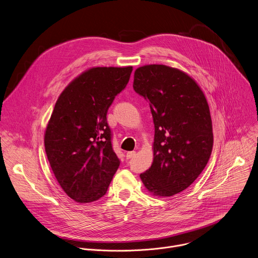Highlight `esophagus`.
Instances as JSON below:
<instances>
[{
    "instance_id": "obj_1",
    "label": "esophagus",
    "mask_w": 258,
    "mask_h": 258,
    "mask_svg": "<svg viewBox=\"0 0 258 258\" xmlns=\"http://www.w3.org/2000/svg\"><path fill=\"white\" fill-rule=\"evenodd\" d=\"M135 155H136V152H135V151L127 152V153H126V158H127V159H131V158H133Z\"/></svg>"
}]
</instances>
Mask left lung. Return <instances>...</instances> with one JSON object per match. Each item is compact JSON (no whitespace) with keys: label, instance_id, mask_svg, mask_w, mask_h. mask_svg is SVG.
I'll return each instance as SVG.
<instances>
[{"label":"left lung","instance_id":"8db88e82","mask_svg":"<svg viewBox=\"0 0 258 258\" xmlns=\"http://www.w3.org/2000/svg\"><path fill=\"white\" fill-rule=\"evenodd\" d=\"M133 87L149 102L155 127L154 160L140 177L153 195L174 196L192 184L211 157L207 99L195 80L164 64L137 69Z\"/></svg>","mask_w":258,"mask_h":258}]
</instances>
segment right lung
Masks as SVG:
<instances>
[{
    "label": "right lung",
    "mask_w": 258,
    "mask_h": 258,
    "mask_svg": "<svg viewBox=\"0 0 258 258\" xmlns=\"http://www.w3.org/2000/svg\"><path fill=\"white\" fill-rule=\"evenodd\" d=\"M133 67H98L77 77L59 95L44 136L45 153L63 191L78 203L102 198L119 167L107 111Z\"/></svg>",
    "instance_id": "right-lung-1"
}]
</instances>
